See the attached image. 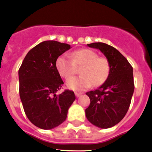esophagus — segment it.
Here are the masks:
<instances>
[{"label":"esophagus","instance_id":"1","mask_svg":"<svg viewBox=\"0 0 152 152\" xmlns=\"http://www.w3.org/2000/svg\"><path fill=\"white\" fill-rule=\"evenodd\" d=\"M75 95H76V97H79L81 95V93H79V92H75Z\"/></svg>","mask_w":152,"mask_h":152}]
</instances>
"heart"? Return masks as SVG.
<instances>
[{"label": "heart", "mask_w": 152, "mask_h": 152, "mask_svg": "<svg viewBox=\"0 0 152 152\" xmlns=\"http://www.w3.org/2000/svg\"><path fill=\"white\" fill-rule=\"evenodd\" d=\"M56 69L62 77L69 78L75 73L76 66H83L80 76H73L66 81L69 89L81 92L94 86L101 85L106 81L111 71L108 60L99 57L93 50L81 49L72 52L71 56L62 55L56 60Z\"/></svg>", "instance_id": "1"}]
</instances>
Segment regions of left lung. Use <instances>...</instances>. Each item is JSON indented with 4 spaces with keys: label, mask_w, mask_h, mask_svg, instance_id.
Segmentation results:
<instances>
[{
    "label": "left lung",
    "mask_w": 152,
    "mask_h": 152,
    "mask_svg": "<svg viewBox=\"0 0 152 152\" xmlns=\"http://www.w3.org/2000/svg\"><path fill=\"white\" fill-rule=\"evenodd\" d=\"M105 55L111 66L106 81L99 88L86 93L90 104L85 110L87 119L97 127H114L124 117L134 92L133 70L127 59L114 47L104 43H92Z\"/></svg>",
    "instance_id": "1"
}]
</instances>
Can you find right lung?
Returning <instances> with one entry per match:
<instances>
[{
	"instance_id": "obj_1",
	"label": "right lung",
	"mask_w": 152,
	"mask_h": 152,
	"mask_svg": "<svg viewBox=\"0 0 152 152\" xmlns=\"http://www.w3.org/2000/svg\"><path fill=\"white\" fill-rule=\"evenodd\" d=\"M70 48L56 41H43L28 52L19 69L24 111L30 122L43 130L61 124L76 99L71 90L56 94L64 84L56 69V60Z\"/></svg>"
}]
</instances>
